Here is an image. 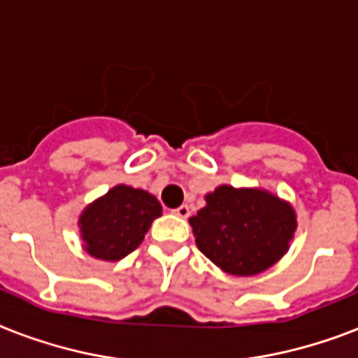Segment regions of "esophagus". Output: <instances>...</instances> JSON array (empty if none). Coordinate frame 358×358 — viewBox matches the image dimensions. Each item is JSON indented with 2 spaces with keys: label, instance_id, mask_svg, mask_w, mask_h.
Here are the masks:
<instances>
[{
  "label": "esophagus",
  "instance_id": "34e87169",
  "mask_svg": "<svg viewBox=\"0 0 358 358\" xmlns=\"http://www.w3.org/2000/svg\"><path fill=\"white\" fill-rule=\"evenodd\" d=\"M189 213H191V211H189V206L187 204L180 206V208L174 209V215H178L180 219H187Z\"/></svg>",
  "mask_w": 358,
  "mask_h": 358
}]
</instances>
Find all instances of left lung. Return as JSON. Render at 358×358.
Instances as JSON below:
<instances>
[{
  "instance_id": "1",
  "label": "left lung",
  "mask_w": 358,
  "mask_h": 358,
  "mask_svg": "<svg viewBox=\"0 0 358 358\" xmlns=\"http://www.w3.org/2000/svg\"><path fill=\"white\" fill-rule=\"evenodd\" d=\"M189 219L199 250L222 272L257 275L290 248L298 228L290 202L261 187L222 184Z\"/></svg>"
}]
</instances>
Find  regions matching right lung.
<instances>
[{
    "label": "right lung",
    "instance_id": "add662e5",
    "mask_svg": "<svg viewBox=\"0 0 358 358\" xmlns=\"http://www.w3.org/2000/svg\"><path fill=\"white\" fill-rule=\"evenodd\" d=\"M162 215L158 199L145 189L113 185L78 215V235L86 254L99 261L123 259L141 245L154 219Z\"/></svg>",
    "mask_w": 358,
    "mask_h": 358
}]
</instances>
